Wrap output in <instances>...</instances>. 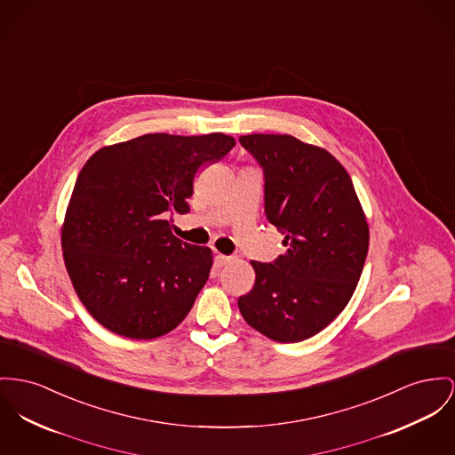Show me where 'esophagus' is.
Wrapping results in <instances>:
<instances>
[{
	"mask_svg": "<svg viewBox=\"0 0 455 455\" xmlns=\"http://www.w3.org/2000/svg\"><path fill=\"white\" fill-rule=\"evenodd\" d=\"M231 260H233V257H228V255H222V253H219V255L215 257V264H217L219 267L228 266Z\"/></svg>",
	"mask_w": 455,
	"mask_h": 455,
	"instance_id": "34e87169",
	"label": "esophagus"
}]
</instances>
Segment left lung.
<instances>
[{"mask_svg": "<svg viewBox=\"0 0 455 455\" xmlns=\"http://www.w3.org/2000/svg\"><path fill=\"white\" fill-rule=\"evenodd\" d=\"M264 169L266 215L286 253L251 260L253 288L238 299L243 319L279 343L323 331L350 302L369 248V226L345 167L290 134L240 138Z\"/></svg>", "mask_w": 455, "mask_h": 455, "instance_id": "left-lung-1", "label": "left lung"}]
</instances>
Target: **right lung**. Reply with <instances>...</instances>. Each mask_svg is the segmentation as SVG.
Returning <instances> with one entry per match:
<instances>
[{
	"label": "right lung",
	"instance_id": "add662e5",
	"mask_svg": "<svg viewBox=\"0 0 455 455\" xmlns=\"http://www.w3.org/2000/svg\"><path fill=\"white\" fill-rule=\"evenodd\" d=\"M235 145L222 132H155L103 147L84 164L61 250L79 300L103 328L153 339L181 324L209 279L212 250L176 238L165 212H188L196 174Z\"/></svg>",
	"mask_w": 455,
	"mask_h": 455
}]
</instances>
